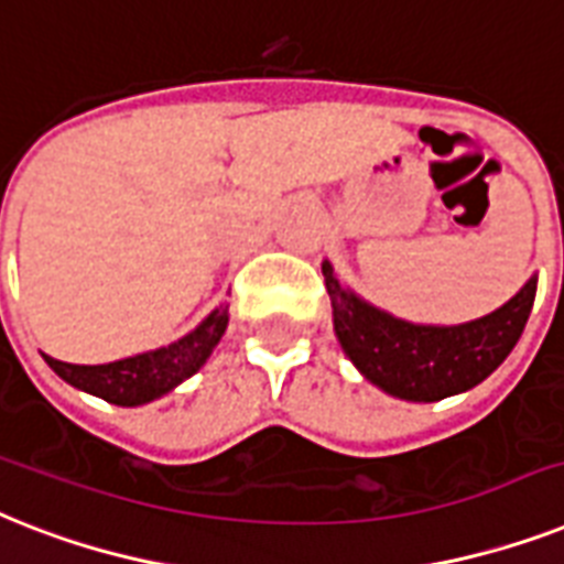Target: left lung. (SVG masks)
I'll return each instance as SVG.
<instances>
[{"label": "left lung", "instance_id": "8db88e82", "mask_svg": "<svg viewBox=\"0 0 564 564\" xmlns=\"http://www.w3.org/2000/svg\"><path fill=\"white\" fill-rule=\"evenodd\" d=\"M336 336L356 368L382 391L411 402H434L469 391L510 356L535 301V278L516 297L478 322L425 327L382 313L341 290L324 263Z\"/></svg>", "mask_w": 564, "mask_h": 564}]
</instances>
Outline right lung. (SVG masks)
Returning <instances> with one entry per match:
<instances>
[{
  "label": "right lung",
  "instance_id": "add662e5",
  "mask_svg": "<svg viewBox=\"0 0 564 564\" xmlns=\"http://www.w3.org/2000/svg\"><path fill=\"white\" fill-rule=\"evenodd\" d=\"M228 327V306H219L205 318L194 333L178 338L173 345L159 347L153 354L130 356V359L109 361V365H68V361L45 356L48 368L68 386L95 393L100 400L116 405H144V402L173 391L178 382L194 377L203 368L210 350L217 347Z\"/></svg>",
  "mask_w": 564,
  "mask_h": 564
}]
</instances>
